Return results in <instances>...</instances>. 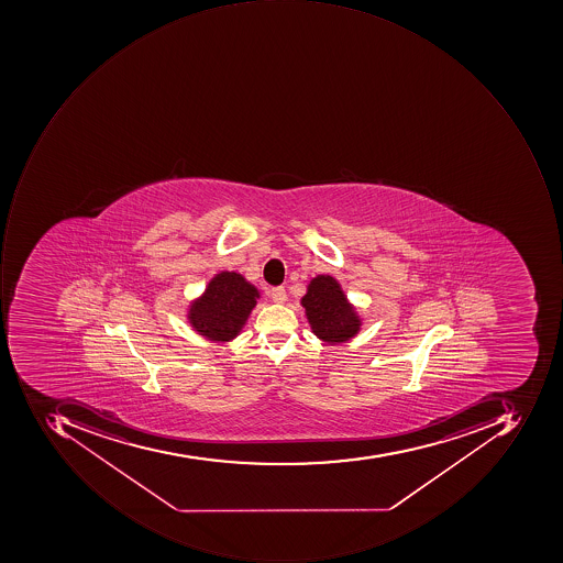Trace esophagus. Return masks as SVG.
<instances>
[{
	"instance_id": "esophagus-1",
	"label": "esophagus",
	"mask_w": 563,
	"mask_h": 563,
	"mask_svg": "<svg viewBox=\"0 0 563 563\" xmlns=\"http://www.w3.org/2000/svg\"><path fill=\"white\" fill-rule=\"evenodd\" d=\"M271 296H273V301L277 302V305H283V302H286L287 295L286 289L284 287H274L273 290H271Z\"/></svg>"
}]
</instances>
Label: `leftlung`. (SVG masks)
<instances>
[{
  "mask_svg": "<svg viewBox=\"0 0 563 563\" xmlns=\"http://www.w3.org/2000/svg\"><path fill=\"white\" fill-rule=\"evenodd\" d=\"M312 333L323 342L343 343L361 330L355 309L346 301L342 287L331 276H318L309 283L301 299Z\"/></svg>",
  "mask_w": 563,
  "mask_h": 563,
  "instance_id": "left-lung-1",
  "label": "left lung"
}]
</instances>
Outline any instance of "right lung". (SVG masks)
I'll use <instances>...</instances> for the list:
<instances>
[{
  "label": "right lung",
  "mask_w": 563,
  "mask_h": 563,
  "mask_svg": "<svg viewBox=\"0 0 563 563\" xmlns=\"http://www.w3.org/2000/svg\"><path fill=\"white\" fill-rule=\"evenodd\" d=\"M258 290L240 274L220 273L210 280L201 298L189 308V323L213 342H230L251 317Z\"/></svg>",
  "instance_id": "add662e5"
}]
</instances>
